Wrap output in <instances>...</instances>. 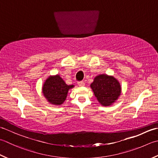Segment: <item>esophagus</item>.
<instances>
[{"mask_svg": "<svg viewBox=\"0 0 158 158\" xmlns=\"http://www.w3.org/2000/svg\"><path fill=\"white\" fill-rule=\"evenodd\" d=\"M78 85L80 86V87H83V86L85 85V83L83 81H79Z\"/></svg>", "mask_w": 158, "mask_h": 158, "instance_id": "34e87169", "label": "esophagus"}]
</instances>
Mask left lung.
<instances>
[{"label": "left lung", "instance_id": "8db88e82", "mask_svg": "<svg viewBox=\"0 0 158 158\" xmlns=\"http://www.w3.org/2000/svg\"><path fill=\"white\" fill-rule=\"evenodd\" d=\"M90 88L98 103L104 107L112 106L121 94V85L118 79L107 74L96 76Z\"/></svg>", "mask_w": 158, "mask_h": 158}]
</instances>
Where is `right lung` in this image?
<instances>
[{
  "mask_svg": "<svg viewBox=\"0 0 158 158\" xmlns=\"http://www.w3.org/2000/svg\"><path fill=\"white\" fill-rule=\"evenodd\" d=\"M74 85H67L59 75H50L43 83L42 92L49 103L53 106H61L66 101L68 93Z\"/></svg>",
  "mask_w": 158,
  "mask_h": 158,
  "instance_id": "obj_1",
  "label": "right lung"
}]
</instances>
